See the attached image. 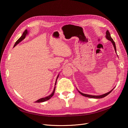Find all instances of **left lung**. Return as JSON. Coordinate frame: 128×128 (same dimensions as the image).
Wrapping results in <instances>:
<instances>
[{
    "label": "left lung",
    "instance_id": "obj_1",
    "mask_svg": "<svg viewBox=\"0 0 128 128\" xmlns=\"http://www.w3.org/2000/svg\"><path fill=\"white\" fill-rule=\"evenodd\" d=\"M106 38L108 39V40H110V41L112 42V44H113V46H114V48H115V51L116 52V45H115V42H114V40L112 39V38L111 37V36H110V32L108 31V30H107L106 31ZM113 89H112L111 91H110L109 92H108V93H105V94H103V95H100V96H91V95H89V94H84V93H82V92H79V91H78L80 94H81L82 95V96H86V97H88V98H104V97H105L106 96H107V95H108L113 90Z\"/></svg>",
    "mask_w": 128,
    "mask_h": 128
}]
</instances>
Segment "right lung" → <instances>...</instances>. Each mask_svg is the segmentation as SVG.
<instances>
[{
  "instance_id": "add662e5",
  "label": "right lung",
  "mask_w": 128,
  "mask_h": 128,
  "mask_svg": "<svg viewBox=\"0 0 128 128\" xmlns=\"http://www.w3.org/2000/svg\"><path fill=\"white\" fill-rule=\"evenodd\" d=\"M26 34H28V30H26L24 31V32L23 33V34H22V36L20 37L17 41L16 42V44H14V46H15L17 44H18L19 42H21L22 40H23L25 38V36H26ZM58 77H57V78H56V84H55V85H56V81H57V79L58 78ZM55 89H56V86L54 87V90H53V92L52 93V94L51 95H50L49 96H46V98H40V99H39V100H36V101L35 102L36 103H40V102H45V101H46V100H49L51 98H52V96L54 95V91H55Z\"/></svg>"
}]
</instances>
